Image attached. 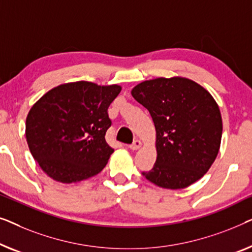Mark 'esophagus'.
I'll list each match as a JSON object with an SVG mask.
<instances>
[{
  "label": "esophagus",
  "mask_w": 252,
  "mask_h": 252,
  "mask_svg": "<svg viewBox=\"0 0 252 252\" xmlns=\"http://www.w3.org/2000/svg\"><path fill=\"white\" fill-rule=\"evenodd\" d=\"M143 146V143H141V141L139 140V139H136L133 141L132 144L130 145V150H132V151H137V150H139V148Z\"/></svg>",
  "instance_id": "34e87169"
}]
</instances>
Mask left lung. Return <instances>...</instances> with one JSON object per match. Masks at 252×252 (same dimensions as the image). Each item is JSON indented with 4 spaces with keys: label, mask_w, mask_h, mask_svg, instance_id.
Instances as JSON below:
<instances>
[{
    "label": "left lung",
    "mask_w": 252,
    "mask_h": 252,
    "mask_svg": "<svg viewBox=\"0 0 252 252\" xmlns=\"http://www.w3.org/2000/svg\"><path fill=\"white\" fill-rule=\"evenodd\" d=\"M131 94L148 109L157 131V162L143 172L145 178L166 189L201 179L221 143V114L210 92L195 81L173 76L144 81Z\"/></svg>",
    "instance_id": "obj_1"
}]
</instances>
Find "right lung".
I'll list each match as a JSON object with an SVG mask.
<instances>
[{
    "mask_svg": "<svg viewBox=\"0 0 252 252\" xmlns=\"http://www.w3.org/2000/svg\"><path fill=\"white\" fill-rule=\"evenodd\" d=\"M122 88L79 81L57 86L28 112L26 140L41 169L56 182L79 183L98 175L114 150L106 143L107 109Z\"/></svg>",
    "mask_w": 252,
    "mask_h": 252,
    "instance_id": "add662e5",
    "label": "right lung"
}]
</instances>
